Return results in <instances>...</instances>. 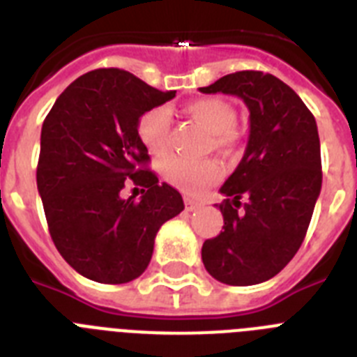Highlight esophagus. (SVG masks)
Masks as SVG:
<instances>
[{"mask_svg": "<svg viewBox=\"0 0 357 357\" xmlns=\"http://www.w3.org/2000/svg\"><path fill=\"white\" fill-rule=\"evenodd\" d=\"M201 206V203L197 199H194V197L187 196L185 197V208L188 210V212H192V210H197Z\"/></svg>", "mask_w": 357, "mask_h": 357, "instance_id": "1", "label": "esophagus"}]
</instances>
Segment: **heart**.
<instances>
[{"label":"heart","instance_id":"b5f03b06","mask_svg":"<svg viewBox=\"0 0 357 357\" xmlns=\"http://www.w3.org/2000/svg\"><path fill=\"white\" fill-rule=\"evenodd\" d=\"M187 113L213 135V145L230 147L237 140L235 126V109L221 98H196L185 105ZM172 114L169 107L158 105L145 111L138 120V136L149 153L161 156L169 147V132ZM161 174L169 183L185 192H197L208 183L221 178V167L213 160H187V158L169 156L161 161Z\"/></svg>","mask_w":357,"mask_h":357}]
</instances>
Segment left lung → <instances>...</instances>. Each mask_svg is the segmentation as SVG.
<instances>
[{"label": "left lung", "mask_w": 357, "mask_h": 357, "mask_svg": "<svg viewBox=\"0 0 357 357\" xmlns=\"http://www.w3.org/2000/svg\"><path fill=\"white\" fill-rule=\"evenodd\" d=\"M199 91L235 95L250 111L244 156L219 190L225 231L204 241L201 259L215 280L253 286L286 268L307 234L321 190L318 127L302 98L269 73L235 71Z\"/></svg>", "instance_id": "left-lung-1"}]
</instances>
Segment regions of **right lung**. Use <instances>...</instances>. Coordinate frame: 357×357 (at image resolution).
Returning a JSON list of instances; mask_svg holds the SVG:
<instances>
[{"mask_svg": "<svg viewBox=\"0 0 357 357\" xmlns=\"http://www.w3.org/2000/svg\"><path fill=\"white\" fill-rule=\"evenodd\" d=\"M174 97L100 68L73 80L46 114L37 190L55 248L89 280L140 277L161 225L185 208L181 194L145 169L151 158L138 136L142 114ZM127 182L144 187L140 200L123 199Z\"/></svg>", "mask_w": 357, "mask_h": 357, "instance_id": "right-lung-1", "label": "right lung"}]
</instances>
